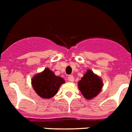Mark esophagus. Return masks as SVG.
<instances>
[{"mask_svg": "<svg viewBox=\"0 0 132 132\" xmlns=\"http://www.w3.org/2000/svg\"><path fill=\"white\" fill-rule=\"evenodd\" d=\"M68 80H69L70 82H73V81H74V77L73 76H71V75H70V76H68Z\"/></svg>", "mask_w": 132, "mask_h": 132, "instance_id": "obj_1", "label": "esophagus"}]
</instances>
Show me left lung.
<instances>
[{
	"label": "left lung",
	"mask_w": 132,
	"mask_h": 132,
	"mask_svg": "<svg viewBox=\"0 0 132 132\" xmlns=\"http://www.w3.org/2000/svg\"><path fill=\"white\" fill-rule=\"evenodd\" d=\"M102 86L103 83L101 78L90 70H88L78 82L79 89L87 100H91L97 95L102 90Z\"/></svg>",
	"instance_id": "obj_1"
}]
</instances>
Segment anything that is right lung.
I'll list each match as a JSON object with an SVG mask.
<instances>
[{"mask_svg": "<svg viewBox=\"0 0 132 132\" xmlns=\"http://www.w3.org/2000/svg\"><path fill=\"white\" fill-rule=\"evenodd\" d=\"M65 80L55 76L48 68L37 74L32 79V85L38 95L44 99H50L55 95Z\"/></svg>", "mask_w": 132, "mask_h": 132, "instance_id": "obj_1", "label": "right lung"}]
</instances>
